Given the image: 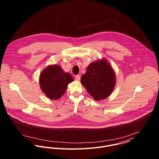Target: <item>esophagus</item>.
I'll list each match as a JSON object with an SVG mask.
<instances>
[{
  "instance_id": "34e87169",
  "label": "esophagus",
  "mask_w": 159,
  "mask_h": 159,
  "mask_svg": "<svg viewBox=\"0 0 159 159\" xmlns=\"http://www.w3.org/2000/svg\"><path fill=\"white\" fill-rule=\"evenodd\" d=\"M80 79H81L80 75H76V76H75V80H76V81H80Z\"/></svg>"
}]
</instances>
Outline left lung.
Listing matches in <instances>:
<instances>
[{
	"label": "left lung",
	"instance_id": "left-lung-1",
	"mask_svg": "<svg viewBox=\"0 0 159 159\" xmlns=\"http://www.w3.org/2000/svg\"><path fill=\"white\" fill-rule=\"evenodd\" d=\"M116 74L110 63L104 58L91 63L81 83L96 101L108 97L116 82Z\"/></svg>",
	"mask_w": 159,
	"mask_h": 159
}]
</instances>
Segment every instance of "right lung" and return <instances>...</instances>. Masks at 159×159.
<instances>
[{
  "instance_id": "add662e5",
  "label": "right lung",
  "mask_w": 159,
  "mask_h": 159,
  "mask_svg": "<svg viewBox=\"0 0 159 159\" xmlns=\"http://www.w3.org/2000/svg\"><path fill=\"white\" fill-rule=\"evenodd\" d=\"M72 76L66 73L59 65H51L40 73V86L46 96L52 100L59 99L66 92L68 84L73 81Z\"/></svg>"
}]
</instances>
